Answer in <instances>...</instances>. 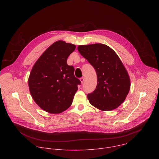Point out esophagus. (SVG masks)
Listing matches in <instances>:
<instances>
[{
  "instance_id": "1",
  "label": "esophagus",
  "mask_w": 159,
  "mask_h": 159,
  "mask_svg": "<svg viewBox=\"0 0 159 159\" xmlns=\"http://www.w3.org/2000/svg\"><path fill=\"white\" fill-rule=\"evenodd\" d=\"M80 80L81 83H82V84H83V83L84 82V80H85V79H84V77H81V78L80 79Z\"/></svg>"
}]
</instances>
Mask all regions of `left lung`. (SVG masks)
<instances>
[{"label": "left lung", "instance_id": "8db88e82", "mask_svg": "<svg viewBox=\"0 0 159 159\" xmlns=\"http://www.w3.org/2000/svg\"><path fill=\"white\" fill-rule=\"evenodd\" d=\"M77 49L97 74V87L87 95L89 102L101 111L117 108L125 100L131 85L129 75L118 55L101 43L79 45Z\"/></svg>", "mask_w": 159, "mask_h": 159}]
</instances>
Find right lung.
<instances>
[{"instance_id": "1", "label": "right lung", "mask_w": 159, "mask_h": 159, "mask_svg": "<svg viewBox=\"0 0 159 159\" xmlns=\"http://www.w3.org/2000/svg\"><path fill=\"white\" fill-rule=\"evenodd\" d=\"M75 45L57 41L38 58L31 71L28 85L35 102L44 111L58 114L69 108L78 89L80 80L74 68L67 65Z\"/></svg>"}]
</instances>
